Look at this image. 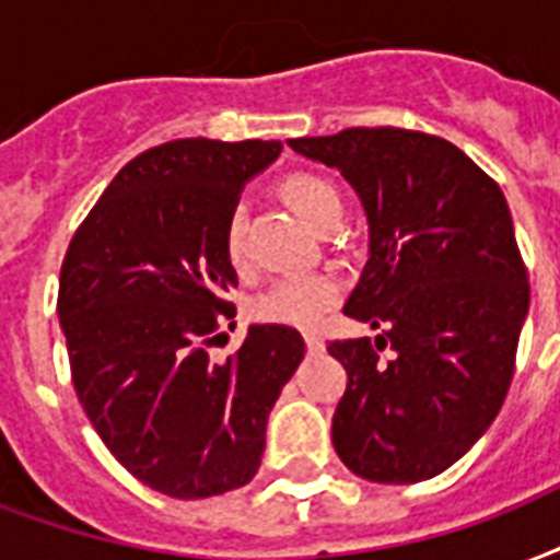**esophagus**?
<instances>
[{
	"label": "esophagus",
	"instance_id": "1",
	"mask_svg": "<svg viewBox=\"0 0 560 560\" xmlns=\"http://www.w3.org/2000/svg\"><path fill=\"white\" fill-rule=\"evenodd\" d=\"M305 347H308V352H323V349H326V340L319 335H314V331H308V335H305Z\"/></svg>",
	"mask_w": 560,
	"mask_h": 560
}]
</instances>
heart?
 I'll return each mask as SVG.
<instances>
[{"label":"heart","instance_id":"heart-1","mask_svg":"<svg viewBox=\"0 0 560 560\" xmlns=\"http://www.w3.org/2000/svg\"><path fill=\"white\" fill-rule=\"evenodd\" d=\"M281 196L293 211L308 225L319 229L328 217L340 211V194L337 187L314 173H293L281 182ZM225 258L234 267H243V234H241V208L229 217L225 225ZM340 281L335 276L317 272V276H284L272 281L270 288L261 290L252 299V317L279 326L317 328L326 314L340 299Z\"/></svg>","mask_w":560,"mask_h":560}]
</instances>
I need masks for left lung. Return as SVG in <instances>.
<instances>
[{
	"label": "left lung",
	"mask_w": 560,
	"mask_h": 560,
	"mask_svg": "<svg viewBox=\"0 0 560 560\" xmlns=\"http://www.w3.org/2000/svg\"><path fill=\"white\" fill-rule=\"evenodd\" d=\"M288 147L347 178L370 232L343 314L382 335L328 347L349 375L335 452L366 481L434 479L488 432L514 375L528 276L505 196L422 131L347 128ZM384 346L390 362L377 358Z\"/></svg>",
	"instance_id": "1"
}]
</instances>
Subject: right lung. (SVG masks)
Returning a JSON list of instances; mask_svg holds the SVG:
<instances>
[{
    "instance_id": "add662e5",
    "label": "right lung",
    "mask_w": 560,
    "mask_h": 560,
    "mask_svg": "<svg viewBox=\"0 0 560 560\" xmlns=\"http://www.w3.org/2000/svg\"><path fill=\"white\" fill-rule=\"evenodd\" d=\"M281 140L185 138L119 170L72 237L58 317L75 394L110 455L173 499L249 485L267 420L305 358L290 326H249L223 364L208 355L237 272L225 225ZM213 340V337H212Z\"/></svg>"
}]
</instances>
